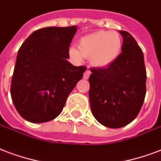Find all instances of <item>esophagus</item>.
Instances as JSON below:
<instances>
[{"label":"esophagus","instance_id":"1","mask_svg":"<svg viewBox=\"0 0 161 161\" xmlns=\"http://www.w3.org/2000/svg\"><path fill=\"white\" fill-rule=\"evenodd\" d=\"M90 75H91V71L89 70V69H86V70L85 71V73H84L83 78H84V79H88V78H89V76H90Z\"/></svg>","mask_w":161,"mask_h":161}]
</instances>
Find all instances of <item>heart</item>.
Instances as JSON below:
<instances>
[{
  "label": "heart",
  "instance_id": "heart-1",
  "mask_svg": "<svg viewBox=\"0 0 161 161\" xmlns=\"http://www.w3.org/2000/svg\"><path fill=\"white\" fill-rule=\"evenodd\" d=\"M121 38L116 32L97 31L81 37L79 48L71 47L69 53L72 58L80 61L90 58L96 67H106L115 61L121 50Z\"/></svg>",
  "mask_w": 161,
  "mask_h": 161
}]
</instances>
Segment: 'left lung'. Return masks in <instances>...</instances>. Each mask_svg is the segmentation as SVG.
<instances>
[{
    "label": "left lung",
    "instance_id": "left-lung-1",
    "mask_svg": "<svg viewBox=\"0 0 161 161\" xmlns=\"http://www.w3.org/2000/svg\"><path fill=\"white\" fill-rule=\"evenodd\" d=\"M121 53L107 68H92L89 98L92 113L102 125L119 128L139 114L146 94L147 74L143 53L127 31Z\"/></svg>",
    "mask_w": 161,
    "mask_h": 161
}]
</instances>
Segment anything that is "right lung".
I'll return each mask as SVG.
<instances>
[{"instance_id": "obj_1", "label": "right lung", "mask_w": 161, "mask_h": 161, "mask_svg": "<svg viewBox=\"0 0 161 161\" xmlns=\"http://www.w3.org/2000/svg\"><path fill=\"white\" fill-rule=\"evenodd\" d=\"M77 28L47 27L31 34L19 48L11 83L17 111L33 123L58 116L68 96L83 77L85 66L67 61Z\"/></svg>"}]
</instances>
